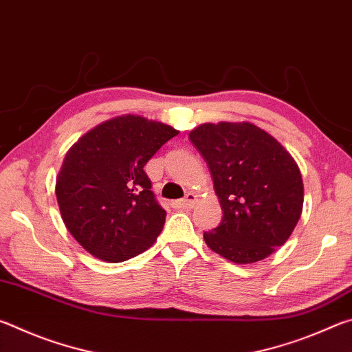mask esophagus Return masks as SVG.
I'll list each match as a JSON object with an SVG mask.
<instances>
[{"instance_id":"34e87169","label":"esophagus","mask_w":352,"mask_h":352,"mask_svg":"<svg viewBox=\"0 0 352 352\" xmlns=\"http://www.w3.org/2000/svg\"><path fill=\"white\" fill-rule=\"evenodd\" d=\"M195 201H197V194L194 192V190H189L186 194V197L183 200H175L172 201V206L174 208H183V210H190V208H194Z\"/></svg>"}]
</instances>
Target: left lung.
Here are the masks:
<instances>
[{
    "instance_id": "obj_1",
    "label": "left lung",
    "mask_w": 352,
    "mask_h": 352,
    "mask_svg": "<svg viewBox=\"0 0 352 352\" xmlns=\"http://www.w3.org/2000/svg\"><path fill=\"white\" fill-rule=\"evenodd\" d=\"M189 140L210 166L222 222L204 234L214 253L253 264L284 245L302 212L300 168L281 142L252 122H206Z\"/></svg>"
}]
</instances>
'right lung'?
Instances as JSON below:
<instances>
[{"label":"right lung","mask_w":352,"mask_h":352,"mask_svg":"<svg viewBox=\"0 0 352 352\" xmlns=\"http://www.w3.org/2000/svg\"><path fill=\"white\" fill-rule=\"evenodd\" d=\"M178 135L168 124L122 115L88 130L68 148L56 178L60 216L71 236L105 262L151 248L164 225L146 163Z\"/></svg>","instance_id":"right-lung-1"}]
</instances>
